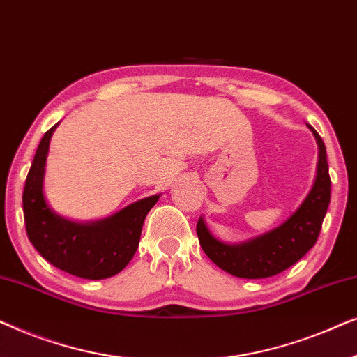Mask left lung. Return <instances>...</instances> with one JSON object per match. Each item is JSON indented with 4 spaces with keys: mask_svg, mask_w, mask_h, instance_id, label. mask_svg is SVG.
Segmentation results:
<instances>
[{
    "mask_svg": "<svg viewBox=\"0 0 357 357\" xmlns=\"http://www.w3.org/2000/svg\"><path fill=\"white\" fill-rule=\"evenodd\" d=\"M310 130L314 131L320 149L317 178L304 203L284 224L247 243L227 245L216 241L204 226L203 219H198L199 245L211 261L229 275L245 280L275 276L299 261L315 245L330 204L331 180L324 139L312 126Z\"/></svg>",
    "mask_w": 357,
    "mask_h": 357,
    "instance_id": "1",
    "label": "left lung"
}]
</instances>
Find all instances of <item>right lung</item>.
<instances>
[{
    "label": "right lung",
    "instance_id": "obj_1",
    "mask_svg": "<svg viewBox=\"0 0 357 357\" xmlns=\"http://www.w3.org/2000/svg\"><path fill=\"white\" fill-rule=\"evenodd\" d=\"M53 125L42 136L22 193L29 241L48 263L86 280H104L128 265L138 248L146 214L159 197L130 204L115 216L94 224H77L56 216L43 198L42 182Z\"/></svg>",
    "mask_w": 357,
    "mask_h": 357
}]
</instances>
